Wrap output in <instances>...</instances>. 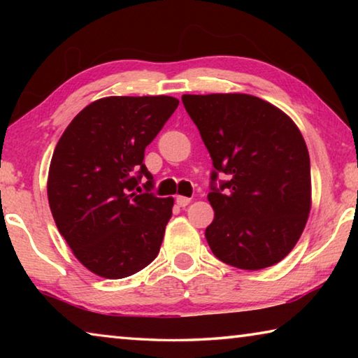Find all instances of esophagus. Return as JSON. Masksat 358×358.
I'll use <instances>...</instances> for the list:
<instances>
[{
  "instance_id": "obj_1",
  "label": "esophagus",
  "mask_w": 358,
  "mask_h": 358,
  "mask_svg": "<svg viewBox=\"0 0 358 358\" xmlns=\"http://www.w3.org/2000/svg\"><path fill=\"white\" fill-rule=\"evenodd\" d=\"M175 201H177L178 207H187V205L191 203V199L189 197H185V196H177V199H175Z\"/></svg>"
}]
</instances>
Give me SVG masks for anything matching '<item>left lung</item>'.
Segmentation results:
<instances>
[{
  "mask_svg": "<svg viewBox=\"0 0 358 358\" xmlns=\"http://www.w3.org/2000/svg\"><path fill=\"white\" fill-rule=\"evenodd\" d=\"M181 101L213 161L211 180L217 172L230 177L208 194L211 251L241 270L281 262L311 210L310 155L300 129L281 108L251 94H183Z\"/></svg>",
  "mask_w": 358,
  "mask_h": 358,
  "instance_id": "left-lung-1",
  "label": "left lung"
}]
</instances>
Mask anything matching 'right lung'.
I'll use <instances>...</instances> for the list:
<instances>
[{"instance_id":"1","label":"right lung","mask_w":358,"mask_h":358,"mask_svg":"<svg viewBox=\"0 0 358 358\" xmlns=\"http://www.w3.org/2000/svg\"><path fill=\"white\" fill-rule=\"evenodd\" d=\"M178 102L172 96H108L78 112L59 137L48 167V205L72 254L94 275L131 276L159 252L173 197L136 189L142 175L153 186L145 148Z\"/></svg>"}]
</instances>
